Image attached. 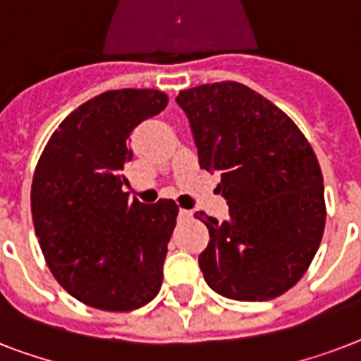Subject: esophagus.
I'll return each mask as SVG.
<instances>
[{
	"mask_svg": "<svg viewBox=\"0 0 361 361\" xmlns=\"http://www.w3.org/2000/svg\"><path fill=\"white\" fill-rule=\"evenodd\" d=\"M191 217H192L191 209H183V208L180 209V219L187 221V219H191Z\"/></svg>",
	"mask_w": 361,
	"mask_h": 361,
	"instance_id": "1",
	"label": "esophagus"
}]
</instances>
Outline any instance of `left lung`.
Returning a JSON list of instances; mask_svg holds the SVG:
<instances>
[{"mask_svg":"<svg viewBox=\"0 0 361 361\" xmlns=\"http://www.w3.org/2000/svg\"><path fill=\"white\" fill-rule=\"evenodd\" d=\"M191 123L200 169L221 172L231 219L208 226L198 264L212 290L238 302L285 294L307 271L326 225L324 180L313 147L288 116L240 82L176 97Z\"/></svg>","mask_w":361,"mask_h":361,"instance_id":"left-lung-1","label":"left lung"}]
</instances>
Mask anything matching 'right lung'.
Wrapping results in <instances>:
<instances>
[{
	"mask_svg": "<svg viewBox=\"0 0 361 361\" xmlns=\"http://www.w3.org/2000/svg\"><path fill=\"white\" fill-rule=\"evenodd\" d=\"M159 90H112L73 110L42 149L31 217L48 268L78 302L127 313L152 302L178 206L129 200L123 166L136 125L163 112Z\"/></svg>",
	"mask_w": 361,
	"mask_h": 361,
	"instance_id": "obj_1",
	"label": "right lung"
}]
</instances>
